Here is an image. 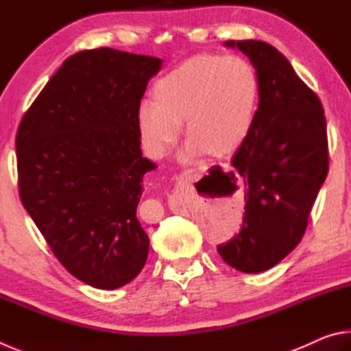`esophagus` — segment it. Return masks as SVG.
Here are the masks:
<instances>
[{
  "label": "esophagus",
  "instance_id": "obj_1",
  "mask_svg": "<svg viewBox=\"0 0 351 351\" xmlns=\"http://www.w3.org/2000/svg\"><path fill=\"white\" fill-rule=\"evenodd\" d=\"M195 178H197V170H189L186 173L181 175L180 178V182H178V186L175 187L173 193L169 195V204H170V209L173 210L175 213H180L184 212V204H182V189L187 186L190 181H193Z\"/></svg>",
  "mask_w": 351,
  "mask_h": 351
}]
</instances>
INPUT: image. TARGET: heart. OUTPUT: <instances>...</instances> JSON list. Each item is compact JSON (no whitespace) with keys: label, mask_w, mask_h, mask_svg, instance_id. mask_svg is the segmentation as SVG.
<instances>
[{"label":"heart","mask_w":351,"mask_h":351,"mask_svg":"<svg viewBox=\"0 0 351 351\" xmlns=\"http://www.w3.org/2000/svg\"><path fill=\"white\" fill-rule=\"evenodd\" d=\"M258 93V75L246 58L190 57L154 83V102L145 100L138 106L142 145L152 158H164L180 139L184 121L189 141L182 161L210 153L229 156L252 132Z\"/></svg>","instance_id":"1"}]
</instances>
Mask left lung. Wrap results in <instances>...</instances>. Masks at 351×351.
<instances>
[{"label":"left lung","instance_id":"left-lung-1","mask_svg":"<svg viewBox=\"0 0 351 351\" xmlns=\"http://www.w3.org/2000/svg\"><path fill=\"white\" fill-rule=\"evenodd\" d=\"M249 57L258 75L252 132L234 154L245 181V215L239 234L217 247L232 268L257 274L299 245L328 173L324 108L291 63L258 40H229Z\"/></svg>","mask_w":351,"mask_h":351}]
</instances>
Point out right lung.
Here are the masks:
<instances>
[{
  "mask_svg": "<svg viewBox=\"0 0 351 351\" xmlns=\"http://www.w3.org/2000/svg\"><path fill=\"white\" fill-rule=\"evenodd\" d=\"M156 57L99 47L63 62L16 133L20 198L75 278L116 289L144 268L150 240L136 217L142 158L136 111Z\"/></svg>",
  "mask_w": 351,
  "mask_h": 351,
  "instance_id": "1",
  "label": "right lung"
}]
</instances>
